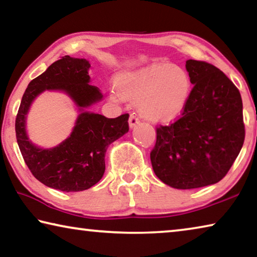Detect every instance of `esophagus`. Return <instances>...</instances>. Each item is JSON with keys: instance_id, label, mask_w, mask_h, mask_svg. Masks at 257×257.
Wrapping results in <instances>:
<instances>
[{"instance_id": "obj_1", "label": "esophagus", "mask_w": 257, "mask_h": 257, "mask_svg": "<svg viewBox=\"0 0 257 257\" xmlns=\"http://www.w3.org/2000/svg\"><path fill=\"white\" fill-rule=\"evenodd\" d=\"M138 123H139V119L137 118L135 113H132L129 116V127L134 128V127H136Z\"/></svg>"}]
</instances>
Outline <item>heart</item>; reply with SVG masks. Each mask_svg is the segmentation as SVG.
Here are the masks:
<instances>
[{"mask_svg": "<svg viewBox=\"0 0 257 257\" xmlns=\"http://www.w3.org/2000/svg\"><path fill=\"white\" fill-rule=\"evenodd\" d=\"M123 99L139 102V112L152 121H171L185 110L191 80L185 69L172 64H152L121 76L116 84Z\"/></svg>", "mask_w": 257, "mask_h": 257, "instance_id": "obj_1", "label": "heart"}]
</instances>
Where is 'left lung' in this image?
<instances>
[{"mask_svg": "<svg viewBox=\"0 0 257 257\" xmlns=\"http://www.w3.org/2000/svg\"><path fill=\"white\" fill-rule=\"evenodd\" d=\"M189 101L179 118L156 125L151 162L156 177L177 189L223 179L245 141L240 93L224 73L205 61L187 60Z\"/></svg>", "mask_w": 257, "mask_h": 257, "instance_id": "left-lung-1", "label": "left lung"}]
</instances>
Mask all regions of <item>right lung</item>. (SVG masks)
<instances>
[{
    "instance_id": "obj_1",
    "label": "right lung",
    "mask_w": 257,
    "mask_h": 257,
    "mask_svg": "<svg viewBox=\"0 0 257 257\" xmlns=\"http://www.w3.org/2000/svg\"><path fill=\"white\" fill-rule=\"evenodd\" d=\"M86 59L64 55L45 72L29 82L16 118V136L21 155L38 181L61 191H81L101 180L105 171L107 146L129 130V114L108 119L97 113L82 111L70 137L60 145L43 150L33 145L26 134V114L33 99L46 89L64 90L85 108L99 101L102 94L89 85Z\"/></svg>"
}]
</instances>
